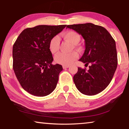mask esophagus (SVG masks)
Instances as JSON below:
<instances>
[{"mask_svg": "<svg viewBox=\"0 0 129 129\" xmlns=\"http://www.w3.org/2000/svg\"><path fill=\"white\" fill-rule=\"evenodd\" d=\"M62 67H63V68H64V69H66V68H69L70 66H69V65H63Z\"/></svg>", "mask_w": 129, "mask_h": 129, "instance_id": "obj_1", "label": "esophagus"}]
</instances>
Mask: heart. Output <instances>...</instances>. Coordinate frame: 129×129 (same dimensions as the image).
Returning <instances> with one entry per match:
<instances>
[{"label":"heart","instance_id":"b5f03b06","mask_svg":"<svg viewBox=\"0 0 129 129\" xmlns=\"http://www.w3.org/2000/svg\"><path fill=\"white\" fill-rule=\"evenodd\" d=\"M62 37L71 44L76 45L81 40V36L78 33L74 31H67L62 34ZM60 40L58 36H54L50 40L49 43V50L52 54H55L58 51ZM78 54L77 52L69 53H59L55 57V61L58 64L63 65L72 64L78 58Z\"/></svg>","mask_w":129,"mask_h":129}]
</instances>
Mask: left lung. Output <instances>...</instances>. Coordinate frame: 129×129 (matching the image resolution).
Segmentation results:
<instances>
[{
  "instance_id": "8db88e82",
  "label": "left lung",
  "mask_w": 129,
  "mask_h": 129,
  "mask_svg": "<svg viewBox=\"0 0 129 129\" xmlns=\"http://www.w3.org/2000/svg\"><path fill=\"white\" fill-rule=\"evenodd\" d=\"M85 40V50L79 61L89 69L78 67L74 76L78 89L86 95H95L103 91L110 82L117 65L116 43L106 28L92 24L68 25Z\"/></svg>"
}]
</instances>
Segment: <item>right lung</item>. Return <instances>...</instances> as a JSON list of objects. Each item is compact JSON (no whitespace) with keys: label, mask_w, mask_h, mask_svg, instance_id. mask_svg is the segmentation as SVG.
I'll return each mask as SVG.
<instances>
[{"label":"right lung","mask_w":129,"mask_h":129,"mask_svg":"<svg viewBox=\"0 0 129 129\" xmlns=\"http://www.w3.org/2000/svg\"><path fill=\"white\" fill-rule=\"evenodd\" d=\"M67 25H40L24 29L13 47V68L21 86L29 93L45 96L55 89L62 65H52L50 40Z\"/></svg>","instance_id":"obj_1"}]
</instances>
